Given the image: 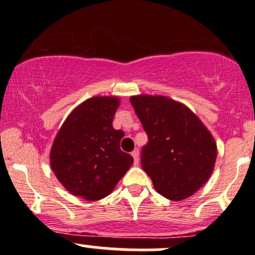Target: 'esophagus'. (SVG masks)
Listing matches in <instances>:
<instances>
[{
	"label": "esophagus",
	"instance_id": "obj_1",
	"mask_svg": "<svg viewBox=\"0 0 255 255\" xmlns=\"http://www.w3.org/2000/svg\"><path fill=\"white\" fill-rule=\"evenodd\" d=\"M132 156L134 159V165H138V163H139V151H138V149H134L132 151Z\"/></svg>",
	"mask_w": 255,
	"mask_h": 255
}]
</instances>
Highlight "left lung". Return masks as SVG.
Here are the masks:
<instances>
[{
  "label": "left lung",
  "mask_w": 255,
  "mask_h": 255,
  "mask_svg": "<svg viewBox=\"0 0 255 255\" xmlns=\"http://www.w3.org/2000/svg\"><path fill=\"white\" fill-rule=\"evenodd\" d=\"M130 104L148 135L142 168L161 196L181 201L206 184L215 168L217 145L189 107L165 96L138 95Z\"/></svg>",
  "instance_id": "obj_1"
}]
</instances>
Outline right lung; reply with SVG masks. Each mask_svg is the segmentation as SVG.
I'll return each mask as SVG.
<instances>
[{
  "label": "right lung",
  "instance_id": "add662e5",
  "mask_svg": "<svg viewBox=\"0 0 255 255\" xmlns=\"http://www.w3.org/2000/svg\"><path fill=\"white\" fill-rule=\"evenodd\" d=\"M117 97L95 96L79 105L59 129L50 150V166L70 194L96 201L112 192L133 164L121 150L125 132L115 129Z\"/></svg>",
  "mask_w": 255,
  "mask_h": 255
}]
</instances>
